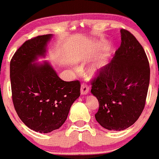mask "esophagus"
<instances>
[{
    "label": "esophagus",
    "mask_w": 159,
    "mask_h": 159,
    "mask_svg": "<svg viewBox=\"0 0 159 159\" xmlns=\"http://www.w3.org/2000/svg\"><path fill=\"white\" fill-rule=\"evenodd\" d=\"M89 86H87V84L86 83H83L81 85V88H80V93H81V95H86L89 92Z\"/></svg>",
    "instance_id": "esophagus-1"
}]
</instances>
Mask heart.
I'll use <instances>...</instances> for the list:
<instances>
[{
	"label": "heart",
	"mask_w": 159,
	"mask_h": 159,
	"mask_svg": "<svg viewBox=\"0 0 159 159\" xmlns=\"http://www.w3.org/2000/svg\"><path fill=\"white\" fill-rule=\"evenodd\" d=\"M101 70H102V66L101 65H96V66H94L92 68V70H90V73L92 75H96Z\"/></svg>",
	"instance_id": "obj_1"
}]
</instances>
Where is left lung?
I'll use <instances>...</instances> for the list:
<instances>
[{
    "instance_id": "8db88e82",
    "label": "left lung",
    "mask_w": 159,
    "mask_h": 159,
    "mask_svg": "<svg viewBox=\"0 0 159 159\" xmlns=\"http://www.w3.org/2000/svg\"><path fill=\"white\" fill-rule=\"evenodd\" d=\"M120 31L122 42L115 57L91 81V93L99 104L96 121L112 131L129 128L139 118L150 80L149 63L143 47L129 31Z\"/></svg>"
}]
</instances>
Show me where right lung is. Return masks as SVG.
I'll use <instances>...</instances> for the list:
<instances>
[{
    "instance_id": "right-lung-1",
    "label": "right lung",
    "mask_w": 159,
    "mask_h": 159,
    "mask_svg": "<svg viewBox=\"0 0 159 159\" xmlns=\"http://www.w3.org/2000/svg\"><path fill=\"white\" fill-rule=\"evenodd\" d=\"M51 37V34H46L25 41L10 63L14 109L28 128L40 133L60 128L80 96L79 80L63 81L47 62L32 63L38 57L45 56Z\"/></svg>"
}]
</instances>
